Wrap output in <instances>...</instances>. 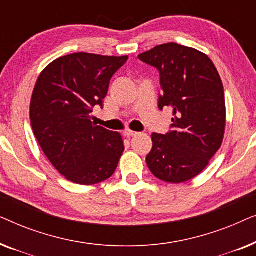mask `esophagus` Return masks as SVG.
I'll use <instances>...</instances> for the list:
<instances>
[{"label": "esophagus", "instance_id": "obj_1", "mask_svg": "<svg viewBox=\"0 0 256 256\" xmlns=\"http://www.w3.org/2000/svg\"><path fill=\"white\" fill-rule=\"evenodd\" d=\"M124 136H127V138H132V136L138 135V132H132V130H130V129H127V130H124Z\"/></svg>", "mask_w": 256, "mask_h": 256}]
</instances>
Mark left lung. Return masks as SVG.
<instances>
[{
    "label": "left lung",
    "instance_id": "left-lung-1",
    "mask_svg": "<svg viewBox=\"0 0 256 256\" xmlns=\"http://www.w3.org/2000/svg\"><path fill=\"white\" fill-rule=\"evenodd\" d=\"M160 72L158 108L174 110L166 134L152 135L146 166L168 183H184L205 169L222 146L225 132V94L208 56L176 43L162 44L138 56Z\"/></svg>",
    "mask_w": 256,
    "mask_h": 256
}]
</instances>
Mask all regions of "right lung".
<instances>
[{"label":"right lung","instance_id":"obj_1","mask_svg":"<svg viewBox=\"0 0 256 256\" xmlns=\"http://www.w3.org/2000/svg\"><path fill=\"white\" fill-rule=\"evenodd\" d=\"M128 60L93 54H72L48 65L30 104L34 134L45 156L66 180L82 185L106 180L124 150L121 135L92 122L102 108L110 79Z\"/></svg>","mask_w":256,"mask_h":256}]
</instances>
